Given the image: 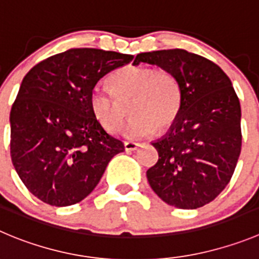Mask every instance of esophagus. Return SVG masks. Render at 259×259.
<instances>
[{"label": "esophagus", "instance_id": "1", "mask_svg": "<svg viewBox=\"0 0 259 259\" xmlns=\"http://www.w3.org/2000/svg\"><path fill=\"white\" fill-rule=\"evenodd\" d=\"M138 147H139V144L134 143V142H125V143H124V148H125V151H126V152L135 151Z\"/></svg>", "mask_w": 259, "mask_h": 259}]
</instances>
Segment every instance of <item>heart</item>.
Wrapping results in <instances>:
<instances>
[{"mask_svg": "<svg viewBox=\"0 0 259 259\" xmlns=\"http://www.w3.org/2000/svg\"><path fill=\"white\" fill-rule=\"evenodd\" d=\"M112 89L97 84L89 96L94 117L110 134L121 130L126 118L124 105L132 102V120L125 127L130 139L147 137L156 130L170 127L178 118L183 103L179 79L168 70L129 65L110 76Z\"/></svg>", "mask_w": 259, "mask_h": 259, "instance_id": "b5f03b06", "label": "heart"}]
</instances>
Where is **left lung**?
I'll use <instances>...</instances> for the list:
<instances>
[{
	"label": "left lung",
	"mask_w": 259,
	"mask_h": 259,
	"mask_svg": "<svg viewBox=\"0 0 259 259\" xmlns=\"http://www.w3.org/2000/svg\"><path fill=\"white\" fill-rule=\"evenodd\" d=\"M146 62L179 79L183 103L170 130L153 144L158 161L147 179L163 202L195 209L229 184L241 151L240 102L229 76L214 62L185 50L139 53Z\"/></svg>",
	"instance_id": "8db88e82"
}]
</instances>
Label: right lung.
Here are the masks:
<instances>
[{"label": "right lung", "mask_w": 259, "mask_h": 259, "mask_svg": "<svg viewBox=\"0 0 259 259\" xmlns=\"http://www.w3.org/2000/svg\"><path fill=\"white\" fill-rule=\"evenodd\" d=\"M132 55L71 48L24 76L10 112L11 161L29 192L56 207L83 200L97 187L121 141L97 121L89 96L101 78Z\"/></svg>", "instance_id": "right-lung-1"}]
</instances>
